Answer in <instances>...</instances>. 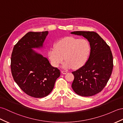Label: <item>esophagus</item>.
I'll return each instance as SVG.
<instances>
[{"mask_svg":"<svg viewBox=\"0 0 123 123\" xmlns=\"http://www.w3.org/2000/svg\"><path fill=\"white\" fill-rule=\"evenodd\" d=\"M61 73H62V74H66L67 73V71H64V70H62V71H61Z\"/></svg>","mask_w":123,"mask_h":123,"instance_id":"esophagus-1","label":"esophagus"}]
</instances>
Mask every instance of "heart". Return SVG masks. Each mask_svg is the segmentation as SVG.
<instances>
[{
    "mask_svg": "<svg viewBox=\"0 0 123 123\" xmlns=\"http://www.w3.org/2000/svg\"><path fill=\"white\" fill-rule=\"evenodd\" d=\"M91 52V46L88 40L73 37H65L58 41L48 51V57L54 67H58L64 58L62 65L65 69L82 67L87 61Z\"/></svg>",
    "mask_w": 123,
    "mask_h": 123,
    "instance_id": "heart-1",
    "label": "heart"
}]
</instances>
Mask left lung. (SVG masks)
<instances>
[{
	"label": "left lung",
	"instance_id": "obj_1",
	"mask_svg": "<svg viewBox=\"0 0 123 123\" xmlns=\"http://www.w3.org/2000/svg\"><path fill=\"white\" fill-rule=\"evenodd\" d=\"M71 34L83 36L91 46L89 58L82 67L72 74V88L82 97H90L102 90L111 75L113 60L110 46L96 32L74 31Z\"/></svg>",
	"mask_w": 123,
	"mask_h": 123
}]
</instances>
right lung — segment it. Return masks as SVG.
<instances>
[{"label": "right lung", "mask_w": 123, "mask_h": 123, "mask_svg": "<svg viewBox=\"0 0 123 123\" xmlns=\"http://www.w3.org/2000/svg\"><path fill=\"white\" fill-rule=\"evenodd\" d=\"M48 31L30 32L15 45L11 58L14 81L26 94L35 98L46 97L52 92L61 72L34 49L43 47Z\"/></svg>", "instance_id": "add662e5"}]
</instances>
